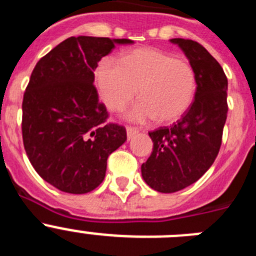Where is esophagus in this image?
<instances>
[{"label": "esophagus", "mask_w": 256, "mask_h": 256, "mask_svg": "<svg viewBox=\"0 0 256 256\" xmlns=\"http://www.w3.org/2000/svg\"><path fill=\"white\" fill-rule=\"evenodd\" d=\"M138 133V130L137 128H132V126H126V138H128V141H130V140L134 137L136 134Z\"/></svg>", "instance_id": "obj_1"}]
</instances>
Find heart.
Here are the masks:
<instances>
[{
	"label": "heart",
	"instance_id": "obj_1",
	"mask_svg": "<svg viewBox=\"0 0 256 256\" xmlns=\"http://www.w3.org/2000/svg\"><path fill=\"white\" fill-rule=\"evenodd\" d=\"M96 78L104 102L112 110H120L140 90L141 100L126 112L132 122L152 118L159 123L177 120L188 110L196 94L191 65L154 48L133 50L122 62L104 58L97 66Z\"/></svg>",
	"mask_w": 256,
	"mask_h": 256
}]
</instances>
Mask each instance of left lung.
<instances>
[{"label": "left lung", "mask_w": 256, "mask_h": 256, "mask_svg": "<svg viewBox=\"0 0 256 256\" xmlns=\"http://www.w3.org/2000/svg\"><path fill=\"white\" fill-rule=\"evenodd\" d=\"M196 76L195 100L180 120L148 133L152 152L141 166L142 178L158 192L186 188L212 166L227 119L228 80L218 61L191 40L173 38Z\"/></svg>", "instance_id": "left-lung-1"}]
</instances>
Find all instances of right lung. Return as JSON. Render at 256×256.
I'll return each instance as SVG.
<instances>
[{
    "label": "right lung",
    "instance_id": "obj_1",
    "mask_svg": "<svg viewBox=\"0 0 256 256\" xmlns=\"http://www.w3.org/2000/svg\"><path fill=\"white\" fill-rule=\"evenodd\" d=\"M132 40L70 37L33 69L22 100L24 148L40 177L68 194L94 191L105 178L108 158L126 140L124 126L105 124L94 69L116 44Z\"/></svg>",
    "mask_w": 256,
    "mask_h": 256
}]
</instances>
